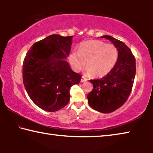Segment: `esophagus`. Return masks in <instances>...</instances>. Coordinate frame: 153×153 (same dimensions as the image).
<instances>
[{
    "label": "esophagus",
    "mask_w": 153,
    "mask_h": 153,
    "mask_svg": "<svg viewBox=\"0 0 153 153\" xmlns=\"http://www.w3.org/2000/svg\"><path fill=\"white\" fill-rule=\"evenodd\" d=\"M87 81V79L86 77H82V79H81V82H86Z\"/></svg>",
    "instance_id": "obj_1"
}]
</instances>
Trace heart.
<instances>
[{
	"label": "heart",
	"mask_w": 153,
	"mask_h": 153,
	"mask_svg": "<svg viewBox=\"0 0 153 153\" xmlns=\"http://www.w3.org/2000/svg\"><path fill=\"white\" fill-rule=\"evenodd\" d=\"M119 52L113 45L100 40H88L80 43L78 51L69 55V62L76 72L88 67L86 74L103 77L111 71L117 63Z\"/></svg>",
	"instance_id": "1"
}]
</instances>
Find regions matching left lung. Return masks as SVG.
<instances>
[{"mask_svg": "<svg viewBox=\"0 0 153 153\" xmlns=\"http://www.w3.org/2000/svg\"><path fill=\"white\" fill-rule=\"evenodd\" d=\"M102 38L110 40L117 47L118 59L107 76L100 79H90L93 89L87 98L93 109L109 113L121 107L130 94L136 75V59L123 42L107 35Z\"/></svg>", "mask_w": 153, "mask_h": 153, "instance_id": "8db88e82", "label": "left lung"}]
</instances>
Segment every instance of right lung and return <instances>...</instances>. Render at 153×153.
Masks as SVG:
<instances>
[{
    "instance_id": "add662e5",
    "label": "right lung",
    "mask_w": 153,
    "mask_h": 153,
    "mask_svg": "<svg viewBox=\"0 0 153 153\" xmlns=\"http://www.w3.org/2000/svg\"><path fill=\"white\" fill-rule=\"evenodd\" d=\"M71 36H48L31 46L23 63V82L35 105L48 112L67 105L70 88L82 76L71 69L65 61L71 51Z\"/></svg>"
}]
</instances>
